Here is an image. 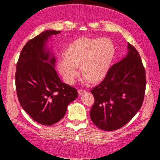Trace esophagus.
Listing matches in <instances>:
<instances>
[{
    "mask_svg": "<svg viewBox=\"0 0 160 160\" xmlns=\"http://www.w3.org/2000/svg\"><path fill=\"white\" fill-rule=\"evenodd\" d=\"M78 94H79V95H82V94H84V93H86V90L79 89V90L78 91Z\"/></svg>",
    "mask_w": 160,
    "mask_h": 160,
    "instance_id": "obj_1",
    "label": "esophagus"
}]
</instances>
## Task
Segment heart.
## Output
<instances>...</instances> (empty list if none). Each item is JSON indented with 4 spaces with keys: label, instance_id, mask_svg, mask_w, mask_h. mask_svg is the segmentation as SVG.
I'll list each match as a JSON object with an SVG mask.
<instances>
[{
    "label": "heart",
    "instance_id": "1",
    "mask_svg": "<svg viewBox=\"0 0 160 160\" xmlns=\"http://www.w3.org/2000/svg\"><path fill=\"white\" fill-rule=\"evenodd\" d=\"M115 55V46L108 38L76 39L64 52V57L58 60V69L64 81L72 84L79 74H83L84 83H97L107 76Z\"/></svg>",
    "mask_w": 160,
    "mask_h": 160
}]
</instances>
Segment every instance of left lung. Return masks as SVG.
Instances as JSON below:
<instances>
[{"label": "left lung", "mask_w": 160, "mask_h": 160, "mask_svg": "<svg viewBox=\"0 0 160 160\" xmlns=\"http://www.w3.org/2000/svg\"><path fill=\"white\" fill-rule=\"evenodd\" d=\"M128 53L113 64L104 79L91 91L95 102L91 120L102 130L112 131L127 124L140 110L146 89V72L138 51L128 43Z\"/></svg>", "instance_id": "8db88e82"}]
</instances>
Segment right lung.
Returning a JSON list of instances; mask_svg holds the SVG:
<instances>
[{"label": "right lung", "instance_id": "obj_1", "mask_svg": "<svg viewBox=\"0 0 160 160\" xmlns=\"http://www.w3.org/2000/svg\"><path fill=\"white\" fill-rule=\"evenodd\" d=\"M60 31L46 30L24 46L16 64L17 96L21 107L33 120L50 126L59 122L67 106L78 97L76 89L60 80L56 58L46 44Z\"/></svg>", "mask_w": 160, "mask_h": 160}]
</instances>
